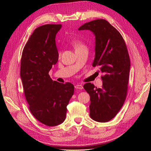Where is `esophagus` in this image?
Returning <instances> with one entry per match:
<instances>
[{"instance_id": "esophagus-1", "label": "esophagus", "mask_w": 151, "mask_h": 151, "mask_svg": "<svg viewBox=\"0 0 151 151\" xmlns=\"http://www.w3.org/2000/svg\"><path fill=\"white\" fill-rule=\"evenodd\" d=\"M75 89H76V90H82V89L83 88V86L81 85H79V84L76 85L75 86Z\"/></svg>"}]
</instances>
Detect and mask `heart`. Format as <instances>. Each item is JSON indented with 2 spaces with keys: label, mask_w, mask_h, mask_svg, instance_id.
<instances>
[{
  "label": "heart",
  "mask_w": 151,
  "mask_h": 151,
  "mask_svg": "<svg viewBox=\"0 0 151 151\" xmlns=\"http://www.w3.org/2000/svg\"><path fill=\"white\" fill-rule=\"evenodd\" d=\"M71 44L75 48V50L83 47H85V44L83 43V42L81 40H79V39H76V38L73 39V40L71 41Z\"/></svg>",
  "instance_id": "1"
}]
</instances>
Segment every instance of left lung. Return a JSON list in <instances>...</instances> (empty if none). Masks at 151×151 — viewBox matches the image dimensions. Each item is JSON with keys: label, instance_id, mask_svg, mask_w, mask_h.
I'll return each mask as SVG.
<instances>
[{"label": "left lung", "instance_id": "obj_1", "mask_svg": "<svg viewBox=\"0 0 151 151\" xmlns=\"http://www.w3.org/2000/svg\"><path fill=\"white\" fill-rule=\"evenodd\" d=\"M78 30H90L95 35L93 66H98L103 73L101 88L91 83L83 86L90 96V116L96 121L108 122L118 114L127 96L131 62L126 45L121 33L104 19L87 22Z\"/></svg>", "mask_w": 151, "mask_h": 151}]
</instances>
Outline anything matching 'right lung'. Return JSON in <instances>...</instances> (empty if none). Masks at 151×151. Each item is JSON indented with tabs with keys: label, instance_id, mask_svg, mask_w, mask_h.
I'll list each match as a JSON object with an SVG mask.
<instances>
[{
	"label": "right lung",
	"instance_id": "add662e5",
	"mask_svg": "<svg viewBox=\"0 0 151 151\" xmlns=\"http://www.w3.org/2000/svg\"><path fill=\"white\" fill-rule=\"evenodd\" d=\"M61 24L37 27L24 48L20 77L32 115L41 123L55 126L65 121L66 106L74 93L71 83L53 81L48 73L58 60L55 36Z\"/></svg>",
	"mask_w": 151,
	"mask_h": 151
}]
</instances>
